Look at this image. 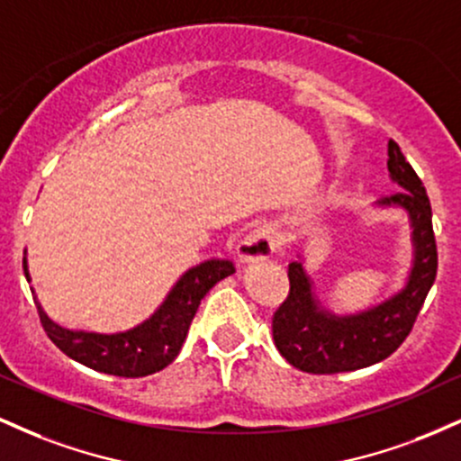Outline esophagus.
I'll list each match as a JSON object with an SVG mask.
<instances>
[{
	"label": "esophagus",
	"instance_id": "1",
	"mask_svg": "<svg viewBox=\"0 0 461 461\" xmlns=\"http://www.w3.org/2000/svg\"><path fill=\"white\" fill-rule=\"evenodd\" d=\"M277 245L279 240L275 230H271V227H258L251 234L242 238V242L238 245V258H240L242 262L267 260V258L273 256Z\"/></svg>",
	"mask_w": 461,
	"mask_h": 461
}]
</instances>
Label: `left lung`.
<instances>
[{"mask_svg":"<svg viewBox=\"0 0 461 461\" xmlns=\"http://www.w3.org/2000/svg\"><path fill=\"white\" fill-rule=\"evenodd\" d=\"M388 171L401 190L379 199L410 214L414 267L393 299L356 316H333L316 305L310 277L299 260L288 264L290 293L273 314V340L285 362L303 373L331 375L366 368L390 357L414 327L438 273L431 203L420 177L394 140L388 142Z\"/></svg>","mask_w":461,"mask_h":461,"instance_id":"obj_1","label":"left lung"}]
</instances>
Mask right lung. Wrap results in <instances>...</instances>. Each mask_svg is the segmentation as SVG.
Listing matches in <instances>:
<instances>
[{
  "instance_id": "1",
  "label": "right lung",
  "mask_w": 461,
  "mask_h": 461,
  "mask_svg": "<svg viewBox=\"0 0 461 461\" xmlns=\"http://www.w3.org/2000/svg\"><path fill=\"white\" fill-rule=\"evenodd\" d=\"M23 271L30 282L25 260ZM231 273H236L234 262L219 260V258L188 268L149 319L136 325L134 330L121 333L65 330L45 314L39 301L34 299V303L50 340L68 357L116 377H145L168 366L177 357L201 299L216 282Z\"/></svg>"
}]
</instances>
